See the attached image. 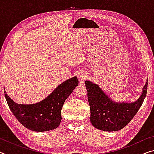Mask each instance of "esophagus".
Instances as JSON below:
<instances>
[{
  "label": "esophagus",
  "mask_w": 154,
  "mask_h": 154,
  "mask_svg": "<svg viewBox=\"0 0 154 154\" xmlns=\"http://www.w3.org/2000/svg\"><path fill=\"white\" fill-rule=\"evenodd\" d=\"M77 77H78V79H79V83H81V84H83V83H84L85 81L87 79L88 75H87L86 72L82 71V72H79Z\"/></svg>",
  "instance_id": "esophagus-1"
}]
</instances>
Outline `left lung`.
<instances>
[{
	"mask_svg": "<svg viewBox=\"0 0 154 154\" xmlns=\"http://www.w3.org/2000/svg\"><path fill=\"white\" fill-rule=\"evenodd\" d=\"M148 79L139 99L133 103H116L97 84L85 81L90 107V122L96 128L113 132L121 130L132 120L139 110L147 94Z\"/></svg>",
	"mask_w": 154,
	"mask_h": 154,
	"instance_id": "8db88e82",
	"label": "left lung"
}]
</instances>
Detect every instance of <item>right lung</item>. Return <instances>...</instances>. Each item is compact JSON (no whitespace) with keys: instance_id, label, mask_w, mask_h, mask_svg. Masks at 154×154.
<instances>
[{"instance_id":"obj_1","label":"right lung","mask_w":154,"mask_h":154,"mask_svg":"<svg viewBox=\"0 0 154 154\" xmlns=\"http://www.w3.org/2000/svg\"><path fill=\"white\" fill-rule=\"evenodd\" d=\"M78 83L77 77H72L60 84L43 100L32 105L17 104L6 91L4 92L10 110L23 126L32 131L45 132L58 127L62 106Z\"/></svg>"}]
</instances>
